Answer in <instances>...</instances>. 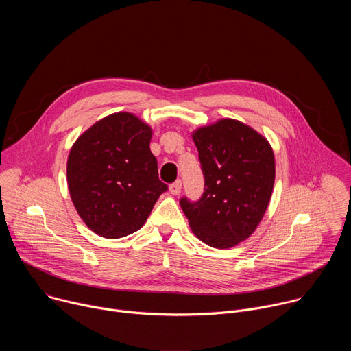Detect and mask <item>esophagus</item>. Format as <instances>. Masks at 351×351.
Returning <instances> with one entry per match:
<instances>
[{"instance_id": "obj_1", "label": "esophagus", "mask_w": 351, "mask_h": 351, "mask_svg": "<svg viewBox=\"0 0 351 351\" xmlns=\"http://www.w3.org/2000/svg\"><path fill=\"white\" fill-rule=\"evenodd\" d=\"M180 190H182V180H176V182H173V183L169 186V191H171V194H173V195H178V194L180 193Z\"/></svg>"}]
</instances>
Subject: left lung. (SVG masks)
<instances>
[{"label": "left lung", "mask_w": 351, "mask_h": 351, "mask_svg": "<svg viewBox=\"0 0 351 351\" xmlns=\"http://www.w3.org/2000/svg\"><path fill=\"white\" fill-rule=\"evenodd\" d=\"M204 175L195 203L180 198L193 233L215 248L245 240L261 222L274 190L275 157L268 140L236 119L193 132Z\"/></svg>", "instance_id": "1"}]
</instances>
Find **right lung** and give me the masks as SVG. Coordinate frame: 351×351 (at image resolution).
I'll return each mask as SVG.
<instances>
[{"label": "right lung", "instance_id": "add662e5", "mask_svg": "<svg viewBox=\"0 0 351 351\" xmlns=\"http://www.w3.org/2000/svg\"><path fill=\"white\" fill-rule=\"evenodd\" d=\"M153 130L117 112L95 122L71 148L66 167L72 203L97 234L119 239L138 230L168 186L149 149Z\"/></svg>", "mask_w": 351, "mask_h": 351}]
</instances>
